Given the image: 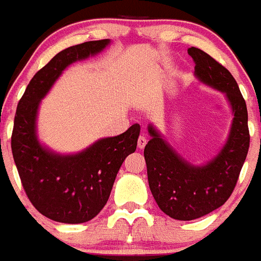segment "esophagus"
Listing matches in <instances>:
<instances>
[{"mask_svg": "<svg viewBox=\"0 0 261 261\" xmlns=\"http://www.w3.org/2000/svg\"><path fill=\"white\" fill-rule=\"evenodd\" d=\"M147 143V138L146 136H139L138 137V141H137V146H138V148H144V146H146Z\"/></svg>", "mask_w": 261, "mask_h": 261, "instance_id": "obj_1", "label": "esophagus"}]
</instances>
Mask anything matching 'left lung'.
I'll use <instances>...</instances> for the list:
<instances>
[{"label":"left lung","mask_w":261,"mask_h":261,"mask_svg":"<svg viewBox=\"0 0 261 261\" xmlns=\"http://www.w3.org/2000/svg\"><path fill=\"white\" fill-rule=\"evenodd\" d=\"M195 74L204 84L224 92L233 112L227 143L204 166H193L179 156L152 125L144 147L149 189L160 210L179 221L203 217L231 197L250 146L247 109L239 85L228 69L200 49H188Z\"/></svg>","instance_id":"left-lung-1"}]
</instances>
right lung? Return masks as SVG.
<instances>
[{"label": "right lung", "instance_id": "right-lung-1", "mask_svg": "<svg viewBox=\"0 0 261 261\" xmlns=\"http://www.w3.org/2000/svg\"><path fill=\"white\" fill-rule=\"evenodd\" d=\"M109 42L92 40L59 51L34 74L17 104L11 149L22 188L38 212L62 223H84L99 215L123 161L137 148L139 124L69 156L44 148L35 133L40 99L62 71L101 51Z\"/></svg>", "mask_w": 261, "mask_h": 261}]
</instances>
